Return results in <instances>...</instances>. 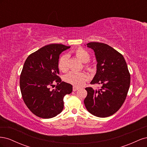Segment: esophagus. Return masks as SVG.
<instances>
[{
	"label": "esophagus",
	"mask_w": 147,
	"mask_h": 147,
	"mask_svg": "<svg viewBox=\"0 0 147 147\" xmlns=\"http://www.w3.org/2000/svg\"><path fill=\"white\" fill-rule=\"evenodd\" d=\"M78 90V88L75 87V86H73V91H77Z\"/></svg>",
	"instance_id": "34e87169"
}]
</instances>
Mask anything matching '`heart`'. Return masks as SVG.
Segmentation results:
<instances>
[{"instance_id": "obj_1", "label": "heart", "mask_w": 147, "mask_h": 147, "mask_svg": "<svg viewBox=\"0 0 147 147\" xmlns=\"http://www.w3.org/2000/svg\"><path fill=\"white\" fill-rule=\"evenodd\" d=\"M75 54L83 63H86L90 59V55L89 54V53L82 47L77 48L75 51ZM57 65L61 71L63 72H66L69 69V56L67 55L62 56L58 61ZM84 66V68L90 72H92L94 70V69L91 64H87ZM88 79V77L87 74L83 72H70L67 75H66L64 78L65 81L67 83L72 84L75 87H81L83 86Z\"/></svg>"}]
</instances>
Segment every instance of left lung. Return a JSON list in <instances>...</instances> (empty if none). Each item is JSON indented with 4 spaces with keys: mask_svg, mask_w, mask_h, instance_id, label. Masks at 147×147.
Listing matches in <instances>:
<instances>
[{
    "mask_svg": "<svg viewBox=\"0 0 147 147\" xmlns=\"http://www.w3.org/2000/svg\"><path fill=\"white\" fill-rule=\"evenodd\" d=\"M87 47L95 53L96 74L91 84H99V90L86 88L84 104L96 117L105 118L116 113L125 100L131 83V75L123 56L105 43L90 42Z\"/></svg>",
    "mask_w": 147,
    "mask_h": 147,
    "instance_id": "obj_1",
    "label": "left lung"
}]
</instances>
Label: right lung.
<instances>
[{
    "label": "right lung",
    "instance_id": "1",
    "mask_svg": "<svg viewBox=\"0 0 147 147\" xmlns=\"http://www.w3.org/2000/svg\"><path fill=\"white\" fill-rule=\"evenodd\" d=\"M70 47L50 44L30 54L22 69L20 86L22 97L30 112L42 118H51L64 108V97L72 91L70 84L58 76L61 53ZM58 84L51 90L53 83Z\"/></svg>",
    "mask_w": 147,
    "mask_h": 147
}]
</instances>
